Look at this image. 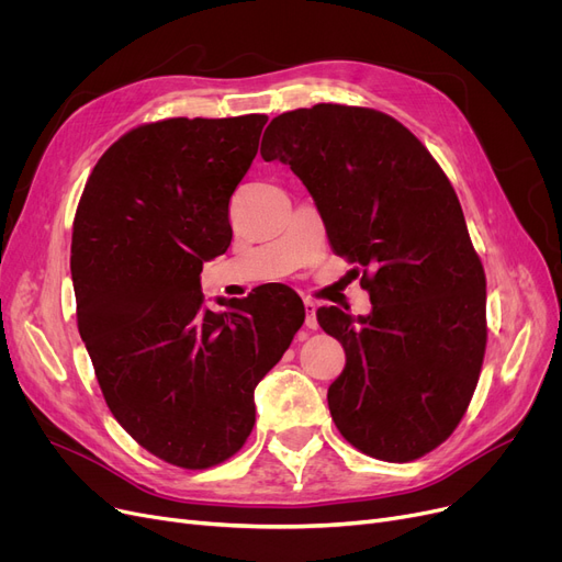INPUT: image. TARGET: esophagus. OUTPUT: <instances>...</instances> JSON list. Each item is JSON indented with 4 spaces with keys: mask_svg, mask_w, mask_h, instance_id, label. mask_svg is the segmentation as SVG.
<instances>
[{
    "mask_svg": "<svg viewBox=\"0 0 562 562\" xmlns=\"http://www.w3.org/2000/svg\"><path fill=\"white\" fill-rule=\"evenodd\" d=\"M305 326L310 330L318 328V321H316V303L312 299H305Z\"/></svg>",
    "mask_w": 562,
    "mask_h": 562,
    "instance_id": "1",
    "label": "esophagus"
}]
</instances>
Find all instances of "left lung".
I'll return each instance as SVG.
<instances>
[{"label": "left lung", "mask_w": 562, "mask_h": 562, "mask_svg": "<svg viewBox=\"0 0 562 562\" xmlns=\"http://www.w3.org/2000/svg\"><path fill=\"white\" fill-rule=\"evenodd\" d=\"M261 157L301 177L373 305L316 312L346 352L328 390L335 426L378 460L430 453L462 422L487 344L485 271L449 177L396 117L367 106L280 113Z\"/></svg>", "instance_id": "left-lung-1"}]
</instances>
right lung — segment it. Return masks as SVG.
Instances as JSON below:
<instances>
[{"instance_id":"add662e5","label":"right lung","mask_w":562,"mask_h":562,"mask_svg":"<svg viewBox=\"0 0 562 562\" xmlns=\"http://www.w3.org/2000/svg\"><path fill=\"white\" fill-rule=\"evenodd\" d=\"M269 117H166L117 138L72 223L77 326L115 422L168 464L210 469L255 426V387L305 321L284 284L202 310V261L232 241L229 198Z\"/></svg>"}]
</instances>
